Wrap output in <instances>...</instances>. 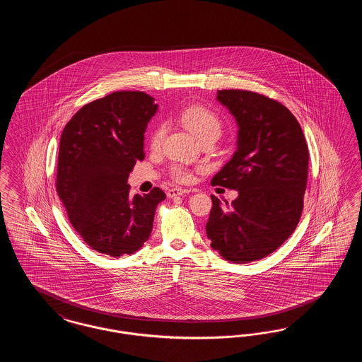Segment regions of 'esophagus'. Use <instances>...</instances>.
<instances>
[{
    "mask_svg": "<svg viewBox=\"0 0 362 362\" xmlns=\"http://www.w3.org/2000/svg\"><path fill=\"white\" fill-rule=\"evenodd\" d=\"M186 192H189V189H170L167 191V195H168L170 198H173V197H177V195H183V194H186Z\"/></svg>",
    "mask_w": 362,
    "mask_h": 362,
    "instance_id": "34e87169",
    "label": "esophagus"
}]
</instances>
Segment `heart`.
I'll list each match as a JSON object with an SVG mask.
<instances>
[{
    "label": "heart",
    "mask_w": 362,
    "mask_h": 362,
    "mask_svg": "<svg viewBox=\"0 0 362 362\" xmlns=\"http://www.w3.org/2000/svg\"><path fill=\"white\" fill-rule=\"evenodd\" d=\"M179 122L189 130L198 139L216 137L221 134L223 122L217 112L210 110L204 104H191L182 110L179 114ZM165 137V127L163 124L157 126L149 138V146L152 151H158ZM171 177L177 183H187L192 179V173L183 165H173L171 168Z\"/></svg>",
    "instance_id": "heart-1"
}]
</instances>
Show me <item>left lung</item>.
I'll return each instance as SVG.
<instances>
[{"instance_id": "left-lung-1", "label": "left lung", "mask_w": 362, "mask_h": 362, "mask_svg": "<svg viewBox=\"0 0 362 362\" xmlns=\"http://www.w3.org/2000/svg\"><path fill=\"white\" fill-rule=\"evenodd\" d=\"M217 99L239 123V146L211 185L238 189L239 197L221 205L211 195L207 239L226 260L248 263L274 252L298 224L310 151L284 104L245 89L218 90Z\"/></svg>"}]
</instances>
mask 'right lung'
Here are the masks:
<instances>
[{
  "label": "right lung",
  "mask_w": 362,
  "mask_h": 362,
  "mask_svg": "<svg viewBox=\"0 0 362 362\" xmlns=\"http://www.w3.org/2000/svg\"><path fill=\"white\" fill-rule=\"evenodd\" d=\"M153 98L118 90L83 105L65 126L55 187L70 223L86 244L112 258L133 254L149 239L164 191L132 197L129 173L145 158L144 133Z\"/></svg>",
  "instance_id": "right-lung-1"
}]
</instances>
